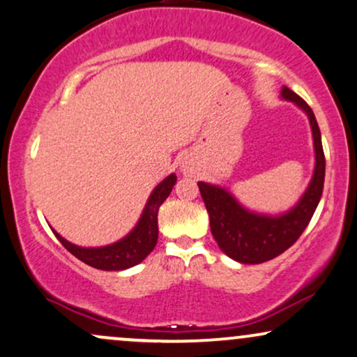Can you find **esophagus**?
<instances>
[{
  "instance_id": "1",
  "label": "esophagus",
  "mask_w": 357,
  "mask_h": 357,
  "mask_svg": "<svg viewBox=\"0 0 357 357\" xmlns=\"http://www.w3.org/2000/svg\"><path fill=\"white\" fill-rule=\"evenodd\" d=\"M181 169H183V173H184V174H191V166L188 165V162H183V167H181Z\"/></svg>"
}]
</instances>
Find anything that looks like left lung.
<instances>
[{"instance_id": "1", "label": "left lung", "mask_w": 357, "mask_h": 357, "mask_svg": "<svg viewBox=\"0 0 357 357\" xmlns=\"http://www.w3.org/2000/svg\"><path fill=\"white\" fill-rule=\"evenodd\" d=\"M281 98L294 102L306 113L312 131L314 171L298 203L279 214L257 213L243 206L226 188L204 181L197 183L218 246L226 256L241 264L266 263L293 246L311 221L323 195L326 160L316 116L306 101L287 86H282Z\"/></svg>"}]
</instances>
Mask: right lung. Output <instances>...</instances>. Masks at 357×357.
Here are the masks:
<instances>
[{
    "instance_id": "1",
    "label": "right lung",
    "mask_w": 357,
    "mask_h": 357,
    "mask_svg": "<svg viewBox=\"0 0 357 357\" xmlns=\"http://www.w3.org/2000/svg\"><path fill=\"white\" fill-rule=\"evenodd\" d=\"M176 174L171 173L167 178L154 188L149 195L146 206L141 213L139 221L136 226L119 241L106 244L100 248H83L76 246L58 234L53 229L56 238L63 244L73 256L78 257L84 264L91 268L102 269V271H123V269L132 268L146 259V256L153 251L158 243V211L160 206L165 203L166 197L169 196L171 190L176 184Z\"/></svg>"
}]
</instances>
